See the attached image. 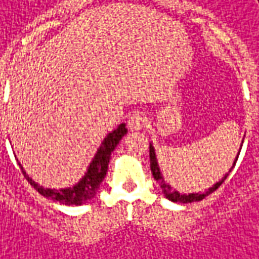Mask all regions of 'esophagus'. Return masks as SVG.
I'll return each instance as SVG.
<instances>
[{"mask_svg": "<svg viewBox=\"0 0 259 259\" xmlns=\"http://www.w3.org/2000/svg\"><path fill=\"white\" fill-rule=\"evenodd\" d=\"M145 121H146V117L142 113H133L127 120V127L130 132H138V130L143 129Z\"/></svg>", "mask_w": 259, "mask_h": 259, "instance_id": "esophagus-1", "label": "esophagus"}]
</instances>
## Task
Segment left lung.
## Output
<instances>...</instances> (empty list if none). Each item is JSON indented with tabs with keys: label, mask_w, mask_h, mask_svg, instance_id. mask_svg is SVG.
<instances>
[{
	"label": "left lung",
	"mask_w": 259,
	"mask_h": 259,
	"mask_svg": "<svg viewBox=\"0 0 259 259\" xmlns=\"http://www.w3.org/2000/svg\"><path fill=\"white\" fill-rule=\"evenodd\" d=\"M242 143H243V141H242ZM241 148H242V145H241ZM241 148H239V152H241ZM239 152H238V155H236V158H235V161H233V165L229 168V171L223 175V178H222L220 181L214 183L211 187H208L207 190H204V193H180L178 190H175L174 187L169 186V184L165 181L162 172H161V168H159V163H158V158H156V152H155V148H153L152 142L149 143L151 171H152V175H153V178L159 183V186H161V188H162L163 196L166 197L168 200H171V201H174V203H194V201H200V200H203L204 197H207L208 194H211L213 191H216V190L222 186V183L226 180V177L232 172V169H233L235 163H236V161H238Z\"/></svg>",
	"instance_id": "obj_1"
}]
</instances>
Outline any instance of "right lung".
I'll use <instances>...</instances> for the list:
<instances>
[{"instance_id":"right-lung-1","label":"right lung","mask_w":259,"mask_h":259,"mask_svg":"<svg viewBox=\"0 0 259 259\" xmlns=\"http://www.w3.org/2000/svg\"><path fill=\"white\" fill-rule=\"evenodd\" d=\"M126 133H127V129H126L124 123L118 124L113 132H110L103 139V142L100 143L96 155L93 156L91 162L87 166L85 174L72 187H65V188H58V190L56 188H45L43 186H40L39 183H36L31 177L26 174L21 163L18 162V165H20L24 177L27 178L28 183L34 187L41 196L48 197V198L55 200V201H59V203L66 204V206H81V204L88 203L90 200H93L96 197L100 184L103 183L104 177L107 174L111 152L116 149L117 143L121 141V138Z\"/></svg>"}]
</instances>
